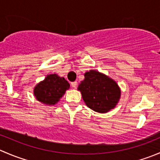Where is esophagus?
<instances>
[{
    "label": "esophagus",
    "mask_w": 160,
    "mask_h": 160,
    "mask_svg": "<svg viewBox=\"0 0 160 160\" xmlns=\"http://www.w3.org/2000/svg\"><path fill=\"white\" fill-rule=\"evenodd\" d=\"M71 85H72V87L73 88H77V81L72 82V83H71Z\"/></svg>",
    "instance_id": "obj_1"
}]
</instances>
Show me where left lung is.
I'll list each match as a JSON object with an SVG mask.
<instances>
[{
  "mask_svg": "<svg viewBox=\"0 0 160 160\" xmlns=\"http://www.w3.org/2000/svg\"><path fill=\"white\" fill-rule=\"evenodd\" d=\"M80 90L86 105L98 113H107L114 109L121 98V89L117 82L99 71L90 70L80 81Z\"/></svg>",
  "mask_w": 160,
  "mask_h": 160,
  "instance_id": "1",
  "label": "left lung"
}]
</instances>
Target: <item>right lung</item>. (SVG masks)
<instances>
[{"label": "right lung", "instance_id": "right-lung-1", "mask_svg": "<svg viewBox=\"0 0 160 160\" xmlns=\"http://www.w3.org/2000/svg\"><path fill=\"white\" fill-rule=\"evenodd\" d=\"M70 87V83L64 77L56 73L48 74L44 80L35 87L34 95L42 104L52 106L59 102Z\"/></svg>", "mask_w": 160, "mask_h": 160}]
</instances>
